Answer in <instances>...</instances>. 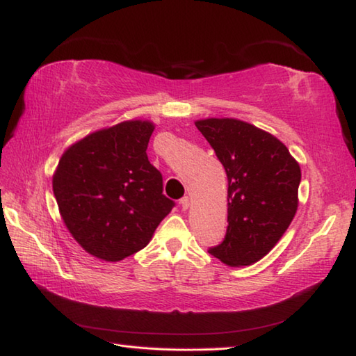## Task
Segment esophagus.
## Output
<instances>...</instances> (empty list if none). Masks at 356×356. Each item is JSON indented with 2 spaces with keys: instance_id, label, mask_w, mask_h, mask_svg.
I'll list each match as a JSON object with an SVG mask.
<instances>
[{
  "instance_id": "34e87169",
  "label": "esophagus",
  "mask_w": 356,
  "mask_h": 356,
  "mask_svg": "<svg viewBox=\"0 0 356 356\" xmlns=\"http://www.w3.org/2000/svg\"><path fill=\"white\" fill-rule=\"evenodd\" d=\"M190 204H191V200H190L188 196H185V197L180 199V205H182V210H188L190 209Z\"/></svg>"
}]
</instances>
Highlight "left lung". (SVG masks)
<instances>
[{"mask_svg":"<svg viewBox=\"0 0 356 356\" xmlns=\"http://www.w3.org/2000/svg\"><path fill=\"white\" fill-rule=\"evenodd\" d=\"M196 127L227 174V234L209 254L232 268L268 254L299 207L300 165L282 141L236 118H205Z\"/></svg>","mask_w":356,"mask_h":356,"instance_id":"left-lung-1","label":"left lung"}]
</instances>
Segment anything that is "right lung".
I'll list each match as a JSON object with an SVG mask.
<instances>
[{
  "label": "right lung",
  "instance_id": "right-lung-1",
  "mask_svg": "<svg viewBox=\"0 0 356 356\" xmlns=\"http://www.w3.org/2000/svg\"><path fill=\"white\" fill-rule=\"evenodd\" d=\"M156 129L127 120L67 147L53 174L65 227L87 254L115 263L143 249L174 202L146 156Z\"/></svg>",
  "mask_w": 356,
  "mask_h": 356
}]
</instances>
